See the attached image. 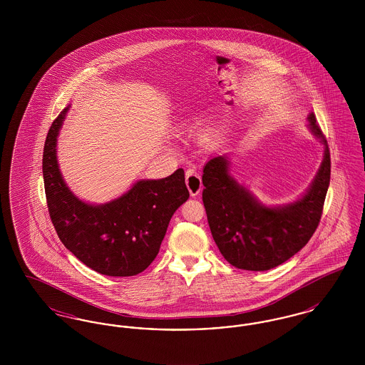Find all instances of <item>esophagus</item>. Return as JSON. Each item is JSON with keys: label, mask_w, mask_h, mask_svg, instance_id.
<instances>
[{"label": "esophagus", "mask_w": 365, "mask_h": 365, "mask_svg": "<svg viewBox=\"0 0 365 365\" xmlns=\"http://www.w3.org/2000/svg\"><path fill=\"white\" fill-rule=\"evenodd\" d=\"M186 186L190 191L191 197H195L200 194V191L202 189V182L201 178L197 173H194L192 170L186 171Z\"/></svg>", "instance_id": "1"}]
</instances>
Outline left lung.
<instances>
[{"instance_id": "8db88e82", "label": "left lung", "mask_w": 365, "mask_h": 365, "mask_svg": "<svg viewBox=\"0 0 365 365\" xmlns=\"http://www.w3.org/2000/svg\"><path fill=\"white\" fill-rule=\"evenodd\" d=\"M308 128L324 148L323 161L309 187L293 202L262 204L231 176L226 155L205 164L202 201L210 232L231 265L247 271L275 268L298 253L319 226L330 186V150L313 112Z\"/></svg>"}]
</instances>
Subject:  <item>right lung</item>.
Wrapping results in <instances>:
<instances>
[{
  "mask_svg": "<svg viewBox=\"0 0 365 365\" xmlns=\"http://www.w3.org/2000/svg\"><path fill=\"white\" fill-rule=\"evenodd\" d=\"M70 105L52 123L42 171L49 215L60 241L88 268L106 277H134L156 259L170 220L189 198L185 171L140 179L105 204H88L67 186L57 161V138Z\"/></svg>",
  "mask_w": 365,
  "mask_h": 365,
  "instance_id": "1",
  "label": "right lung"
}]
</instances>
